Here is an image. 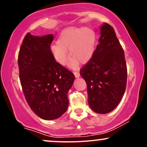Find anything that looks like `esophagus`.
I'll use <instances>...</instances> for the list:
<instances>
[{"mask_svg":"<svg viewBox=\"0 0 147 147\" xmlns=\"http://www.w3.org/2000/svg\"><path fill=\"white\" fill-rule=\"evenodd\" d=\"M74 75H75L76 78H78L80 77V73L79 72H74Z\"/></svg>","mask_w":147,"mask_h":147,"instance_id":"obj_1","label":"esophagus"}]
</instances>
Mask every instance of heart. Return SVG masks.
I'll list each match as a JSON object with an SVG mask.
<instances>
[{
  "mask_svg": "<svg viewBox=\"0 0 147 147\" xmlns=\"http://www.w3.org/2000/svg\"><path fill=\"white\" fill-rule=\"evenodd\" d=\"M97 34L95 30L87 27H69L61 31L58 41L50 46V52L55 61L60 65H65L69 56V65L75 67L79 62L88 63L95 54Z\"/></svg>",
  "mask_w": 147,
  "mask_h": 147,
  "instance_id": "heart-1",
  "label": "heart"
}]
</instances>
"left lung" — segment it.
Wrapping results in <instances>:
<instances>
[{
	"instance_id": "obj_1",
	"label": "left lung",
	"mask_w": 147,
	"mask_h": 147,
	"mask_svg": "<svg viewBox=\"0 0 147 147\" xmlns=\"http://www.w3.org/2000/svg\"><path fill=\"white\" fill-rule=\"evenodd\" d=\"M100 33L95 54L81 69L80 75L86 82L91 109L106 114L115 109L124 95L127 68L124 50L113 28L105 23Z\"/></svg>"
}]
</instances>
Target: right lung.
I'll use <instances>...</instances> for the list:
<instances>
[{
	"label": "right lung",
	"mask_w": 147,
	"mask_h": 147,
	"mask_svg": "<svg viewBox=\"0 0 147 147\" xmlns=\"http://www.w3.org/2000/svg\"><path fill=\"white\" fill-rule=\"evenodd\" d=\"M53 34L28 32L18 57L19 78L27 102L41 119L59 118L68 109V92L75 75L57 63L50 52Z\"/></svg>",
	"instance_id": "obj_1"
}]
</instances>
